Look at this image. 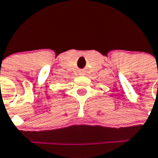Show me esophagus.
I'll return each mask as SVG.
<instances>
[{
	"label": "esophagus",
	"mask_w": 158,
	"mask_h": 158,
	"mask_svg": "<svg viewBox=\"0 0 158 158\" xmlns=\"http://www.w3.org/2000/svg\"><path fill=\"white\" fill-rule=\"evenodd\" d=\"M81 74H83V73H81Z\"/></svg>",
	"instance_id": "1"
}]
</instances>
